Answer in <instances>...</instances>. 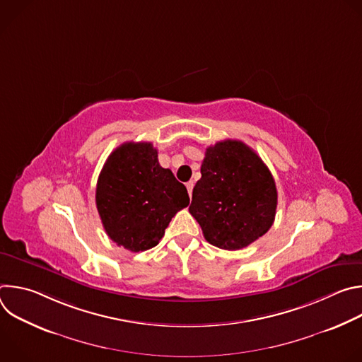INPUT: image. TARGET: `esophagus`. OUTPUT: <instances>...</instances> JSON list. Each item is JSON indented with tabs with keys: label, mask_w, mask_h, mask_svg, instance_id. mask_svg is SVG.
Instances as JSON below:
<instances>
[{
	"label": "esophagus",
	"mask_w": 362,
	"mask_h": 362,
	"mask_svg": "<svg viewBox=\"0 0 362 362\" xmlns=\"http://www.w3.org/2000/svg\"><path fill=\"white\" fill-rule=\"evenodd\" d=\"M193 186H194V183H193V182H187V183H186V187H187V193H189V196H190V197H192Z\"/></svg>",
	"instance_id": "obj_1"
}]
</instances>
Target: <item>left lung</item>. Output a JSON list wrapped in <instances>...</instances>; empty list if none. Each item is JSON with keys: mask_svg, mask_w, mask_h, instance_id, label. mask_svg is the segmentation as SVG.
<instances>
[{"mask_svg": "<svg viewBox=\"0 0 362 362\" xmlns=\"http://www.w3.org/2000/svg\"><path fill=\"white\" fill-rule=\"evenodd\" d=\"M200 173L189 212L211 245L238 250L271 229L278 204L275 180L249 146L239 140L209 146Z\"/></svg>", "mask_w": 362, "mask_h": 362, "instance_id": "left-lung-1", "label": "left lung"}]
</instances>
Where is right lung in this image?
Returning a JSON list of instances; mask_svg holds the SVG:
<instances>
[{
    "mask_svg": "<svg viewBox=\"0 0 362 362\" xmlns=\"http://www.w3.org/2000/svg\"><path fill=\"white\" fill-rule=\"evenodd\" d=\"M183 183L159 165L148 141L119 146L103 166L95 204L109 238L132 252L156 246L172 218L189 204Z\"/></svg>",
    "mask_w": 362,
    "mask_h": 362,
    "instance_id": "obj_1",
    "label": "right lung"
}]
</instances>
